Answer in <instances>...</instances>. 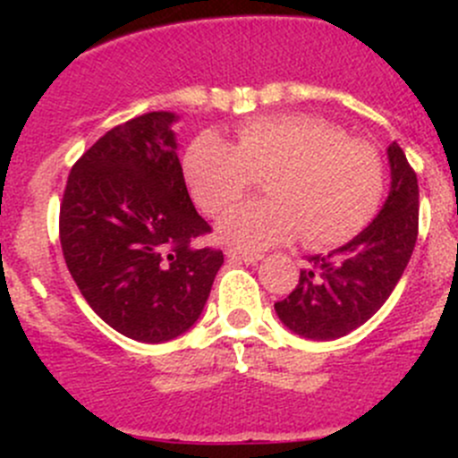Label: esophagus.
<instances>
[{"instance_id": "obj_1", "label": "esophagus", "mask_w": 458, "mask_h": 458, "mask_svg": "<svg viewBox=\"0 0 458 458\" xmlns=\"http://www.w3.org/2000/svg\"><path fill=\"white\" fill-rule=\"evenodd\" d=\"M225 255L233 259H242V261L246 263H257L263 259L261 252H248V250H239V248H225Z\"/></svg>"}]
</instances>
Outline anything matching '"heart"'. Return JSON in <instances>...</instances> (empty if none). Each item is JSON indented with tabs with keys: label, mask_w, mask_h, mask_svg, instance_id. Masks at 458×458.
<instances>
[{
	"label": "heart",
	"mask_w": 458,
	"mask_h": 458,
	"mask_svg": "<svg viewBox=\"0 0 458 458\" xmlns=\"http://www.w3.org/2000/svg\"><path fill=\"white\" fill-rule=\"evenodd\" d=\"M186 177L208 215L233 208L266 177L267 199L246 203L219 224L221 239L246 250L301 233L310 246L350 242L374 219L386 192L381 152L308 114L248 119L237 143L203 132L186 152Z\"/></svg>",
	"instance_id": "heart-1"
}]
</instances>
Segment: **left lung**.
<instances>
[{
  "label": "left lung",
  "instance_id": "1",
  "mask_svg": "<svg viewBox=\"0 0 458 458\" xmlns=\"http://www.w3.org/2000/svg\"><path fill=\"white\" fill-rule=\"evenodd\" d=\"M390 195L361 234L330 255L310 257L299 284L275 310L306 339L330 341L357 330L399 284L419 234V182L399 143L387 148Z\"/></svg>",
  "mask_w": 458,
  "mask_h": 458
}]
</instances>
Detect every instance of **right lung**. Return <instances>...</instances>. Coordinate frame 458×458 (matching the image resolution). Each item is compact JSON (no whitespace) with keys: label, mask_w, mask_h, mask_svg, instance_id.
Returning a JSON list of instances; mask_svg holds the SVG:
<instances>
[{"label":"right lung","mask_w":458,"mask_h":458,"mask_svg":"<svg viewBox=\"0 0 458 458\" xmlns=\"http://www.w3.org/2000/svg\"><path fill=\"white\" fill-rule=\"evenodd\" d=\"M173 113L119 123L77 159L59 206L66 266L95 315L161 344L201 315L224 252L188 195Z\"/></svg>","instance_id":"obj_1"}]
</instances>
